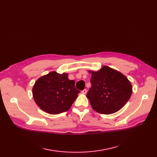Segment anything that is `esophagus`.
<instances>
[{"mask_svg":"<svg viewBox=\"0 0 157 157\" xmlns=\"http://www.w3.org/2000/svg\"><path fill=\"white\" fill-rule=\"evenodd\" d=\"M86 92H87V90L86 89H84L83 90H82V91H81V93L83 94H86Z\"/></svg>","mask_w":157,"mask_h":157,"instance_id":"34e87169","label":"esophagus"}]
</instances>
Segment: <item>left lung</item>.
Listing matches in <instances>:
<instances>
[{"label":"left lung","instance_id":"1","mask_svg":"<svg viewBox=\"0 0 157 157\" xmlns=\"http://www.w3.org/2000/svg\"><path fill=\"white\" fill-rule=\"evenodd\" d=\"M92 73V86L86 97L92 108L98 113L109 114L121 109L132 92L130 82L121 72L108 66Z\"/></svg>","mask_w":157,"mask_h":157}]
</instances>
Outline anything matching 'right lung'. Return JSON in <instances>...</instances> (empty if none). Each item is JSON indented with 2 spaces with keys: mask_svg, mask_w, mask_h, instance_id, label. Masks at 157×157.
Segmentation results:
<instances>
[{
  "mask_svg": "<svg viewBox=\"0 0 157 157\" xmlns=\"http://www.w3.org/2000/svg\"><path fill=\"white\" fill-rule=\"evenodd\" d=\"M80 93L68 74L52 72L39 78L32 89L34 99L44 111L58 114L68 111Z\"/></svg>",
  "mask_w": 157,
  "mask_h": 157,
  "instance_id": "1",
  "label": "right lung"
}]
</instances>
